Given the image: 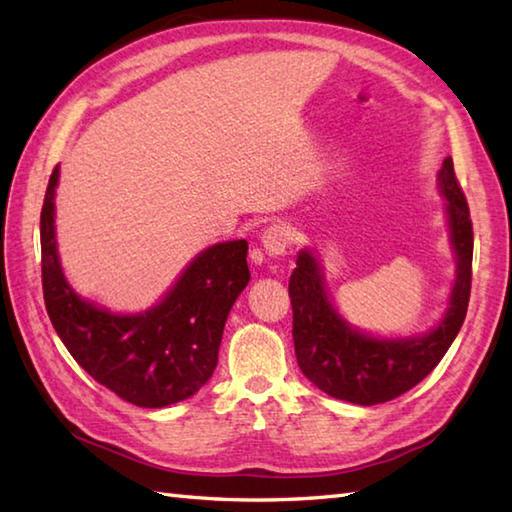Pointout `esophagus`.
<instances>
[{"label": "esophagus", "mask_w": 512, "mask_h": 512, "mask_svg": "<svg viewBox=\"0 0 512 512\" xmlns=\"http://www.w3.org/2000/svg\"><path fill=\"white\" fill-rule=\"evenodd\" d=\"M262 246L270 257L284 255L290 248V231L284 224H270L262 235Z\"/></svg>", "instance_id": "esophagus-1"}]
</instances>
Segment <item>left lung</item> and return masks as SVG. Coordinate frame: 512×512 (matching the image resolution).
I'll return each instance as SVG.
<instances>
[{"label":"left lung","instance_id":"1","mask_svg":"<svg viewBox=\"0 0 512 512\" xmlns=\"http://www.w3.org/2000/svg\"><path fill=\"white\" fill-rule=\"evenodd\" d=\"M438 180L447 198L458 277L447 317L433 332L398 341L358 334L325 297L321 268L310 250H301L297 257L288 284L297 363L306 378L332 398L369 407L402 396L431 374L462 328L471 297L473 222L451 158H444Z\"/></svg>","mask_w":512,"mask_h":512}]
</instances>
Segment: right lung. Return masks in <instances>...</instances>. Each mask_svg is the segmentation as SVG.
I'll use <instances>...</instances> for the list:
<instances>
[{"mask_svg":"<svg viewBox=\"0 0 512 512\" xmlns=\"http://www.w3.org/2000/svg\"><path fill=\"white\" fill-rule=\"evenodd\" d=\"M54 167L41 206V284L48 317L72 358L96 383L136 407L193 396L217 365L228 312L250 279L248 242L206 248L156 308L121 317L76 297L54 239Z\"/></svg>","mask_w":512,"mask_h":512,"instance_id":"add662e5","label":"right lung"}]
</instances>
